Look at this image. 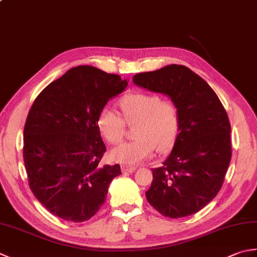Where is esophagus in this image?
I'll use <instances>...</instances> for the list:
<instances>
[{"mask_svg": "<svg viewBox=\"0 0 257 257\" xmlns=\"http://www.w3.org/2000/svg\"><path fill=\"white\" fill-rule=\"evenodd\" d=\"M122 171L123 172H129V173H133L136 170H137V167H129V166H123L122 168Z\"/></svg>", "mask_w": 257, "mask_h": 257, "instance_id": "34e87169", "label": "esophagus"}]
</instances>
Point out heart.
Here are the masks:
<instances>
[{
	"label": "heart",
	"mask_w": 257,
	"mask_h": 257,
	"mask_svg": "<svg viewBox=\"0 0 257 257\" xmlns=\"http://www.w3.org/2000/svg\"><path fill=\"white\" fill-rule=\"evenodd\" d=\"M124 120L109 106L103 107L97 118V127L108 143L117 144L124 133V121L137 122L135 139L120 144L111 157L123 165H139L156 150L167 151L176 143L180 129L179 109L170 100H161L156 94L134 92L119 101Z\"/></svg>",
	"instance_id": "b5f03b06"
}]
</instances>
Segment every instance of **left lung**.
I'll list each match as a JSON object with an SVG mask.
<instances>
[{"label":"left lung","instance_id":"obj_1","mask_svg":"<svg viewBox=\"0 0 257 257\" xmlns=\"http://www.w3.org/2000/svg\"><path fill=\"white\" fill-rule=\"evenodd\" d=\"M133 81L168 96L180 114L176 143L163 166L152 169L146 198L171 219L194 214L219 193L230 165L231 125L225 109L209 84L182 65L140 73Z\"/></svg>","mask_w":257,"mask_h":257}]
</instances>
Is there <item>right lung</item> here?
<instances>
[{
    "mask_svg": "<svg viewBox=\"0 0 257 257\" xmlns=\"http://www.w3.org/2000/svg\"><path fill=\"white\" fill-rule=\"evenodd\" d=\"M127 79L92 66H77L37 96L24 127L23 158L29 184L47 211L84 222L99 211L119 165L98 166L106 146L97 127L101 109Z\"/></svg>",
    "mask_w": 257,
    "mask_h": 257,
    "instance_id": "1",
    "label": "right lung"
}]
</instances>
